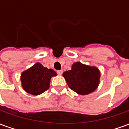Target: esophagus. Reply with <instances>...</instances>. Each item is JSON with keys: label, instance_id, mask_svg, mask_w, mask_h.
Returning a JSON list of instances; mask_svg holds the SVG:
<instances>
[{"label": "esophagus", "instance_id": "obj_1", "mask_svg": "<svg viewBox=\"0 0 129 129\" xmlns=\"http://www.w3.org/2000/svg\"><path fill=\"white\" fill-rule=\"evenodd\" d=\"M56 73H57V74H58V75H61L62 73H63V70H57V72H56Z\"/></svg>", "mask_w": 129, "mask_h": 129}]
</instances>
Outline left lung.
<instances>
[{
    "instance_id": "left-lung-1",
    "label": "left lung",
    "mask_w": 129,
    "mask_h": 129,
    "mask_svg": "<svg viewBox=\"0 0 129 129\" xmlns=\"http://www.w3.org/2000/svg\"><path fill=\"white\" fill-rule=\"evenodd\" d=\"M101 73L95 66L75 62L71 70L63 73V77L70 89L81 95H88L94 92L100 84Z\"/></svg>"
}]
</instances>
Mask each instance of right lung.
<instances>
[{
	"instance_id": "right-lung-1",
	"label": "right lung",
	"mask_w": 129,
	"mask_h": 129,
	"mask_svg": "<svg viewBox=\"0 0 129 129\" xmlns=\"http://www.w3.org/2000/svg\"><path fill=\"white\" fill-rule=\"evenodd\" d=\"M56 75L54 70L43 67L42 64L37 62L21 73V86L29 94L41 95L49 88L51 78Z\"/></svg>"
}]
</instances>
